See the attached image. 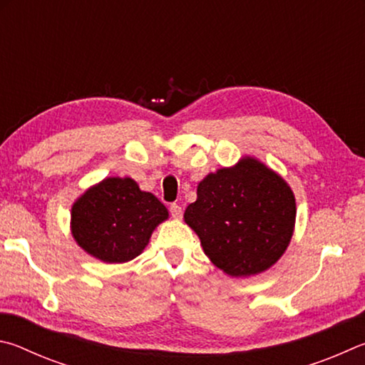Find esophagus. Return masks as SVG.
Listing matches in <instances>:
<instances>
[{"label":"esophagus","instance_id":"34e87169","mask_svg":"<svg viewBox=\"0 0 365 365\" xmlns=\"http://www.w3.org/2000/svg\"><path fill=\"white\" fill-rule=\"evenodd\" d=\"M170 213L173 218H181L182 216V208L178 205V203H171L170 205Z\"/></svg>","mask_w":365,"mask_h":365}]
</instances>
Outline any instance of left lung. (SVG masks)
I'll return each instance as SVG.
<instances>
[{"mask_svg":"<svg viewBox=\"0 0 365 365\" xmlns=\"http://www.w3.org/2000/svg\"><path fill=\"white\" fill-rule=\"evenodd\" d=\"M295 197L255 158L208 175L184 220L215 266L232 277L263 272L282 257L295 226Z\"/></svg>","mask_w":365,"mask_h":365,"instance_id":"obj_1","label":"left lung"}]
</instances>
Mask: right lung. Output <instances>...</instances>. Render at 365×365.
Wrapping results in <instances>:
<instances>
[{"instance_id": "1", "label": "right lung", "mask_w": 365, "mask_h": 365, "mask_svg": "<svg viewBox=\"0 0 365 365\" xmlns=\"http://www.w3.org/2000/svg\"><path fill=\"white\" fill-rule=\"evenodd\" d=\"M168 210L130 178H107L72 207V234L83 250L104 263H125L143 253Z\"/></svg>"}]
</instances>
